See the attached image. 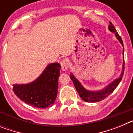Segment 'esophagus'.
I'll list each match as a JSON object with an SVG mask.
<instances>
[{"instance_id":"1","label":"esophagus","mask_w":133,"mask_h":133,"mask_svg":"<svg viewBox=\"0 0 133 133\" xmlns=\"http://www.w3.org/2000/svg\"><path fill=\"white\" fill-rule=\"evenodd\" d=\"M60 64L61 65V68H62V70H66L69 67V63H68V61L66 59H63L60 62Z\"/></svg>"}]
</instances>
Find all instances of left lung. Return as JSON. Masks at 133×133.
Returning a JSON list of instances; mask_svg holds the SVG:
<instances>
[{
    "instance_id": "8db88e82",
    "label": "left lung",
    "mask_w": 133,
    "mask_h": 133,
    "mask_svg": "<svg viewBox=\"0 0 133 133\" xmlns=\"http://www.w3.org/2000/svg\"><path fill=\"white\" fill-rule=\"evenodd\" d=\"M109 30L110 32H112L115 34V36L117 37V39L119 41V42L121 43L122 45L123 46V41H122L121 37L118 35V32H117L114 26L112 25V23L110 22V24L109 25ZM123 54H124V49H123ZM124 56V55H123ZM124 58V57H123ZM124 61H123V70L121 75L113 81L111 83L107 86L104 89L102 90H98V91H89L83 87L82 84H81L79 81L75 78V76L72 73L70 74V77L71 80L73 82V84L75 85V88L77 89V92L79 94L80 97L83 100H84L85 102L87 103H96V102L101 101L102 100L106 98L107 97H109L110 94L113 92L115 89L117 88V86L118 85L119 83L121 81L122 78H123V74H124Z\"/></svg>"
}]
</instances>
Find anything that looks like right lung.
Here are the masks:
<instances>
[{
  "instance_id": "right-lung-1",
  "label": "right lung",
  "mask_w": 133,
  "mask_h": 133,
  "mask_svg": "<svg viewBox=\"0 0 133 133\" xmlns=\"http://www.w3.org/2000/svg\"><path fill=\"white\" fill-rule=\"evenodd\" d=\"M61 64L51 63L40 77L26 84H13V91L21 101L34 107L46 109L52 106L58 92Z\"/></svg>"
}]
</instances>
